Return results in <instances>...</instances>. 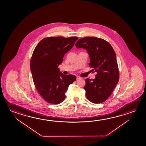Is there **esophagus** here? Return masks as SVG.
Segmentation results:
<instances>
[{"instance_id":"obj_1","label":"esophagus","mask_w":146,"mask_h":146,"mask_svg":"<svg viewBox=\"0 0 146 146\" xmlns=\"http://www.w3.org/2000/svg\"><path fill=\"white\" fill-rule=\"evenodd\" d=\"M76 79H80V77H79V76H77Z\"/></svg>"}]
</instances>
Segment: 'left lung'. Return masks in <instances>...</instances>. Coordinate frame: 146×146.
<instances>
[{
  "mask_svg": "<svg viewBox=\"0 0 146 146\" xmlns=\"http://www.w3.org/2000/svg\"><path fill=\"white\" fill-rule=\"evenodd\" d=\"M75 46L86 50L89 66L97 73L95 79H86L84 89L86 98L92 103H102L110 97L119 80L115 51L107 41L94 36L79 39Z\"/></svg>",
  "mask_w": 146,
  "mask_h": 146,
  "instance_id": "8db88e82",
  "label": "left lung"
}]
</instances>
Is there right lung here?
I'll use <instances>...</instances> for the list:
<instances>
[{"label": "right lung", "instance_id": "right-lung-1", "mask_svg": "<svg viewBox=\"0 0 146 146\" xmlns=\"http://www.w3.org/2000/svg\"><path fill=\"white\" fill-rule=\"evenodd\" d=\"M78 39L77 36L46 38L34 50L30 64L33 79L38 93L48 103L57 104L64 100L69 86L76 79L75 75L62 74L58 67Z\"/></svg>", "mask_w": 146, "mask_h": 146}]
</instances>
